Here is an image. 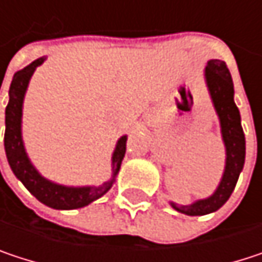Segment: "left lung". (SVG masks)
Wrapping results in <instances>:
<instances>
[{"instance_id":"8db88e82","label":"left lung","mask_w":262,"mask_h":262,"mask_svg":"<svg viewBox=\"0 0 262 262\" xmlns=\"http://www.w3.org/2000/svg\"><path fill=\"white\" fill-rule=\"evenodd\" d=\"M203 76L212 106L220 121L226 161L220 183L209 197L194 200L189 205L170 202L173 209L185 215H206L220 209L234 192L246 159V138L241 127L239 111L234 101V83L226 63L219 59L208 60Z\"/></svg>"}]
</instances>
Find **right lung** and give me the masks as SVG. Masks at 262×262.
<instances>
[{
  "label": "right lung",
  "mask_w": 262,
  "mask_h": 262,
  "mask_svg": "<svg viewBox=\"0 0 262 262\" xmlns=\"http://www.w3.org/2000/svg\"><path fill=\"white\" fill-rule=\"evenodd\" d=\"M47 57H39L24 70L18 71L10 83L9 103L6 107V133H4V150L9 165L13 174L24 183L27 189L43 205L53 209H79L95 202L104 195L118 176L123 158L126 155L127 135H123L115 145L112 153V174L111 179L101 185H86V186H68L53 182L43 178L36 167L31 164L27 155L24 139H23V107L26 98L27 88L36 68L45 62Z\"/></svg>",
  "instance_id": "right-lung-1"
}]
</instances>
